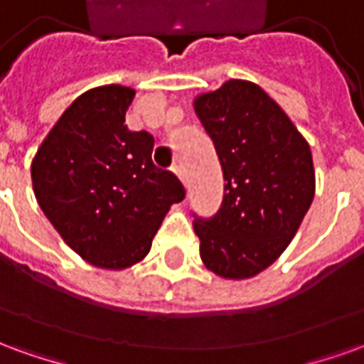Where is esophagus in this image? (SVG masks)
I'll use <instances>...</instances> for the list:
<instances>
[{"mask_svg":"<svg viewBox=\"0 0 364 364\" xmlns=\"http://www.w3.org/2000/svg\"><path fill=\"white\" fill-rule=\"evenodd\" d=\"M173 171H175V175H177V177H179V179H181V181L187 185V171H185V167H183L181 164H175Z\"/></svg>","mask_w":364,"mask_h":364,"instance_id":"1","label":"esophagus"}]
</instances>
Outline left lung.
I'll return each instance as SVG.
<instances>
[{
  "label": "left lung",
  "instance_id": "left-lung-1",
  "mask_svg": "<svg viewBox=\"0 0 364 364\" xmlns=\"http://www.w3.org/2000/svg\"><path fill=\"white\" fill-rule=\"evenodd\" d=\"M224 173V197L210 218L195 214L206 267L224 279L267 269L296 234L312 205V151L259 85L230 80L195 99Z\"/></svg>",
  "mask_w": 364,
  "mask_h": 364
}]
</instances>
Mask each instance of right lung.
<instances>
[{"mask_svg":"<svg viewBox=\"0 0 364 364\" xmlns=\"http://www.w3.org/2000/svg\"><path fill=\"white\" fill-rule=\"evenodd\" d=\"M132 99L134 90L122 85L85 91L31 167L46 218L95 267L124 269L144 259L169 206L185 198L177 175L154 166V136L124 124Z\"/></svg>","mask_w":364,"mask_h":364,"instance_id":"1","label":"right lung"}]
</instances>
